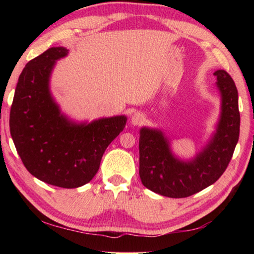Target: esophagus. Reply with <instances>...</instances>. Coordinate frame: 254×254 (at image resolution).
<instances>
[{
	"label": "esophagus",
	"mask_w": 254,
	"mask_h": 254,
	"mask_svg": "<svg viewBox=\"0 0 254 254\" xmlns=\"http://www.w3.org/2000/svg\"><path fill=\"white\" fill-rule=\"evenodd\" d=\"M145 121V117L142 112H135L130 118V123L134 125V126H140Z\"/></svg>",
	"instance_id": "esophagus-1"
}]
</instances>
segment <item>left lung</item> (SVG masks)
<instances>
[{"mask_svg":"<svg viewBox=\"0 0 254 254\" xmlns=\"http://www.w3.org/2000/svg\"><path fill=\"white\" fill-rule=\"evenodd\" d=\"M222 96L217 130L195 158L183 162L170 150L162 131L143 127L140 131V178L152 192L168 197H187L213 185L227 170L239 137L238 91L225 70L214 72Z\"/></svg>","mask_w":254,"mask_h":254,"instance_id":"8db88e82","label":"left lung"}]
</instances>
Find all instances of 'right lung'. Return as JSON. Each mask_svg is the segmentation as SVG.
Listing matches in <instances>:
<instances>
[{"mask_svg":"<svg viewBox=\"0 0 254 254\" xmlns=\"http://www.w3.org/2000/svg\"><path fill=\"white\" fill-rule=\"evenodd\" d=\"M64 47H52L29 61L19 75L11 110L10 134L24 166L41 182L62 189L89 183L109 144L126 126V117L76 125L62 116L48 82Z\"/></svg>","mask_w":254,"mask_h":254,"instance_id":"1","label":"right lung"}]
</instances>
